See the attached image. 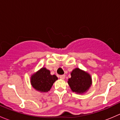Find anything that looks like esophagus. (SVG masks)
Segmentation results:
<instances>
[{
    "instance_id": "obj_1",
    "label": "esophagus",
    "mask_w": 120,
    "mask_h": 120,
    "mask_svg": "<svg viewBox=\"0 0 120 120\" xmlns=\"http://www.w3.org/2000/svg\"><path fill=\"white\" fill-rule=\"evenodd\" d=\"M60 78L61 79H65V75H60Z\"/></svg>"
}]
</instances>
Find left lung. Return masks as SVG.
<instances>
[{
    "instance_id": "left-lung-1",
    "label": "left lung",
    "mask_w": 120,
    "mask_h": 120,
    "mask_svg": "<svg viewBox=\"0 0 120 120\" xmlns=\"http://www.w3.org/2000/svg\"><path fill=\"white\" fill-rule=\"evenodd\" d=\"M71 77L68 83L72 92L82 94L86 92L92 85V78L89 74L78 68L74 69L71 72Z\"/></svg>"
}]
</instances>
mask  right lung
Wrapping results in <instances>:
<instances>
[{"label": "right lung", "mask_w": 120, "mask_h": 120, "mask_svg": "<svg viewBox=\"0 0 120 120\" xmlns=\"http://www.w3.org/2000/svg\"><path fill=\"white\" fill-rule=\"evenodd\" d=\"M55 75H52L49 70L42 67L31 77V83L35 90L40 92L49 91L53 83L57 80Z\"/></svg>", "instance_id": "add662e5"}]
</instances>
